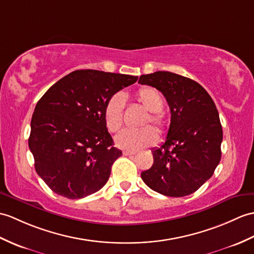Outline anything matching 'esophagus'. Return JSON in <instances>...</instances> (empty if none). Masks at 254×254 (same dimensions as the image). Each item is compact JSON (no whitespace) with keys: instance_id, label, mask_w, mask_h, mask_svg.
Here are the masks:
<instances>
[{"instance_id":"1","label":"esophagus","mask_w":254,"mask_h":254,"mask_svg":"<svg viewBox=\"0 0 254 254\" xmlns=\"http://www.w3.org/2000/svg\"><path fill=\"white\" fill-rule=\"evenodd\" d=\"M122 154L125 155V156H133V155L136 154V151H131V150H123Z\"/></svg>"}]
</instances>
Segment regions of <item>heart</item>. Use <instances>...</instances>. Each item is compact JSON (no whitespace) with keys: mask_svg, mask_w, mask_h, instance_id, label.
Masks as SVG:
<instances>
[{"mask_svg":"<svg viewBox=\"0 0 254 254\" xmlns=\"http://www.w3.org/2000/svg\"><path fill=\"white\" fill-rule=\"evenodd\" d=\"M137 99L149 111V116L143 122V126L152 123L160 134L167 131V120L161 114L163 108V99L156 88L143 86L137 92ZM126 98L122 93H115L107 100L104 107V119L106 127L110 132L120 131L123 126V113H125ZM158 140L156 129L150 126L139 129H126L116 136L118 147L126 150H138L145 147L154 145Z\"/></svg>","mask_w":254,"mask_h":254,"instance_id":"1","label":"heart"}]
</instances>
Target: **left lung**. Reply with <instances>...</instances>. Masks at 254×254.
<instances>
[{"label":"left lung","instance_id":"1","mask_svg":"<svg viewBox=\"0 0 254 254\" xmlns=\"http://www.w3.org/2000/svg\"><path fill=\"white\" fill-rule=\"evenodd\" d=\"M138 83L160 91L171 111L167 139L151 150L154 164L141 172V180L164 196H188L213 175L221 160L219 111L208 92L186 76L156 71L140 75Z\"/></svg>","mask_w":254,"mask_h":254}]
</instances>
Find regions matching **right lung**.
I'll return each instance as SVG.
<instances>
[{
  "label": "right lung",
  "mask_w": 254,
  "mask_h": 254,
  "mask_svg": "<svg viewBox=\"0 0 254 254\" xmlns=\"http://www.w3.org/2000/svg\"><path fill=\"white\" fill-rule=\"evenodd\" d=\"M138 76L75 70L46 91L34 108L29 148L34 168L51 190L69 199L84 198L107 183L122 156L104 119L113 94Z\"/></svg>",
  "instance_id": "add662e5"
}]
</instances>
